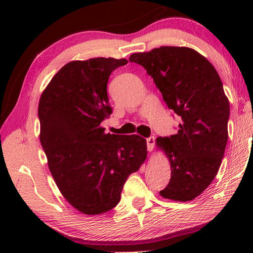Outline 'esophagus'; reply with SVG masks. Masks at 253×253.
Listing matches in <instances>:
<instances>
[{
	"label": "esophagus",
	"instance_id": "obj_1",
	"mask_svg": "<svg viewBox=\"0 0 253 253\" xmlns=\"http://www.w3.org/2000/svg\"><path fill=\"white\" fill-rule=\"evenodd\" d=\"M146 143H147V151L152 152L154 148V145H155V137L154 136L148 137V138L146 139Z\"/></svg>",
	"mask_w": 253,
	"mask_h": 253
}]
</instances>
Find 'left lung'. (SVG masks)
Instances as JSON below:
<instances>
[{
	"mask_svg": "<svg viewBox=\"0 0 253 253\" xmlns=\"http://www.w3.org/2000/svg\"><path fill=\"white\" fill-rule=\"evenodd\" d=\"M129 61L145 68L181 118L176 134L156 139L172 170L160 194L181 202L193 200L216 176L228 143L230 105L220 76L207 58L185 46L132 53Z\"/></svg>",
	"mask_w": 253,
	"mask_h": 253,
	"instance_id": "left-lung-1",
	"label": "left lung"
}]
</instances>
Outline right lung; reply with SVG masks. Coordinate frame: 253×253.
<instances>
[{
  "instance_id": "1",
  "label": "right lung",
  "mask_w": 253,
  "mask_h": 253,
  "mask_svg": "<svg viewBox=\"0 0 253 253\" xmlns=\"http://www.w3.org/2000/svg\"><path fill=\"white\" fill-rule=\"evenodd\" d=\"M127 62L114 58L71 61L40 98V142L50 172L68 202L88 215L116 207L127 177L147 156L143 137L105 134L100 126L113 113L107 95L109 76Z\"/></svg>"
}]
</instances>
